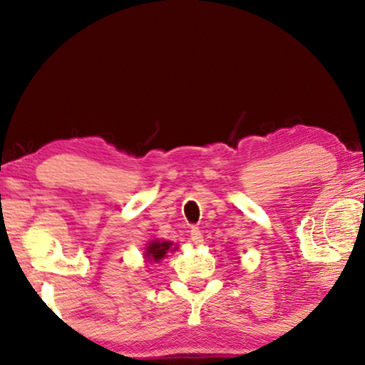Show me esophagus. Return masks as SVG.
<instances>
[{
  "instance_id": "esophagus-1",
  "label": "esophagus",
  "mask_w": 365,
  "mask_h": 365,
  "mask_svg": "<svg viewBox=\"0 0 365 365\" xmlns=\"http://www.w3.org/2000/svg\"><path fill=\"white\" fill-rule=\"evenodd\" d=\"M191 241H192L194 244H201V242H202V232H201V229H199V227H192V229H191Z\"/></svg>"
}]
</instances>
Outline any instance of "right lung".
Wrapping results in <instances>:
<instances>
[{
    "label": "right lung",
    "instance_id": "right-lung-1",
    "mask_svg": "<svg viewBox=\"0 0 365 365\" xmlns=\"http://www.w3.org/2000/svg\"><path fill=\"white\" fill-rule=\"evenodd\" d=\"M169 247H171V242L164 241V242H159V241H153L149 244L148 249H146V256H148V261H159V259H163L166 256V252L169 251Z\"/></svg>",
    "mask_w": 365,
    "mask_h": 365
}]
</instances>
